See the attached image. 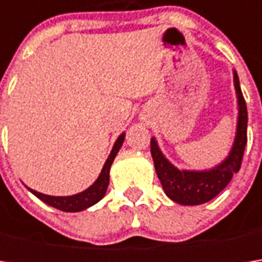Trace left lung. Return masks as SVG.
<instances>
[{"instance_id": "obj_1", "label": "left lung", "mask_w": 262, "mask_h": 262, "mask_svg": "<svg viewBox=\"0 0 262 262\" xmlns=\"http://www.w3.org/2000/svg\"><path fill=\"white\" fill-rule=\"evenodd\" d=\"M233 78H235V89H236L237 105H239L236 138H235L230 155L223 163H220L219 166L213 167L210 170H203V172L179 170L165 159L157 147L156 140L151 138L150 141L151 157L155 162L156 173L160 179V184L163 186L166 195L175 203L184 204V206H198V204L213 200L219 192H222L226 188L232 176L241 169L248 141V112L245 99L241 92L236 71H233Z\"/></svg>"}]
</instances>
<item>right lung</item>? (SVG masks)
Listing matches in <instances>:
<instances>
[{
    "label": "right lung",
    "instance_id": "1",
    "mask_svg": "<svg viewBox=\"0 0 262 262\" xmlns=\"http://www.w3.org/2000/svg\"><path fill=\"white\" fill-rule=\"evenodd\" d=\"M124 136L125 134H121L119 138L116 140V143L114 144V148L111 151V155L107 157V160L105 162V166L102 169L99 178L96 179V182L90 188H87L86 191L80 192V194H76V195L71 196H51L45 195V194H40L37 191H33L30 189L33 194H35L39 200H42L43 203L49 204V206L55 207L61 211H81L87 207L93 206L97 201H100L106 194V189H107V185H109V169L112 166V162L115 159L116 153L119 151V148L124 143Z\"/></svg>",
    "mask_w": 262,
    "mask_h": 262
}]
</instances>
